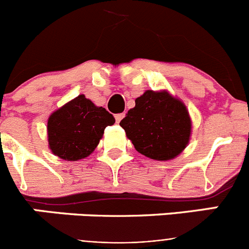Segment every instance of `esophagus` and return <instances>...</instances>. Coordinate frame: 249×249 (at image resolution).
<instances>
[{
  "label": "esophagus",
  "instance_id": "obj_1",
  "mask_svg": "<svg viewBox=\"0 0 249 249\" xmlns=\"http://www.w3.org/2000/svg\"><path fill=\"white\" fill-rule=\"evenodd\" d=\"M124 117V113H118V114H116V116H114V118H116V122H121V120H122V118Z\"/></svg>",
  "mask_w": 249,
  "mask_h": 249
}]
</instances>
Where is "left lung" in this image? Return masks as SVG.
<instances>
[{
	"label": "left lung",
	"mask_w": 249,
	"mask_h": 249,
	"mask_svg": "<svg viewBox=\"0 0 249 249\" xmlns=\"http://www.w3.org/2000/svg\"><path fill=\"white\" fill-rule=\"evenodd\" d=\"M120 126L140 153L158 160L177 157L191 136L186 106L166 91H146L136 98L135 108L127 112Z\"/></svg>",
	"instance_id": "8db88e82"
}]
</instances>
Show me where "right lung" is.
Here are the masks:
<instances>
[{"mask_svg": "<svg viewBox=\"0 0 249 249\" xmlns=\"http://www.w3.org/2000/svg\"><path fill=\"white\" fill-rule=\"evenodd\" d=\"M114 118L103 107L80 94L66 103L48 118V144L53 155L67 160L89 156Z\"/></svg>", "mask_w": 249, "mask_h": 249, "instance_id": "1", "label": "right lung"}]
</instances>
